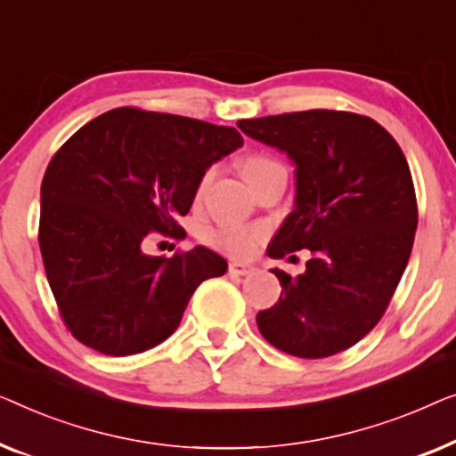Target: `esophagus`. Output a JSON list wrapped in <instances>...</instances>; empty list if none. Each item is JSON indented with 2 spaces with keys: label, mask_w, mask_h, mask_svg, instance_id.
I'll return each instance as SVG.
<instances>
[{
  "label": "esophagus",
  "mask_w": 456,
  "mask_h": 456,
  "mask_svg": "<svg viewBox=\"0 0 456 456\" xmlns=\"http://www.w3.org/2000/svg\"><path fill=\"white\" fill-rule=\"evenodd\" d=\"M254 271L252 265H246V262H240V260H231L229 262V273L231 274H240V277H243V274H249Z\"/></svg>",
  "instance_id": "1"
}]
</instances>
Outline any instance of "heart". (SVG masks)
<instances>
[{"instance_id":"obj_1","label":"heart","mask_w":456,"mask_h":456,"mask_svg":"<svg viewBox=\"0 0 456 456\" xmlns=\"http://www.w3.org/2000/svg\"><path fill=\"white\" fill-rule=\"evenodd\" d=\"M279 165L273 161L271 157L265 155H252L243 159L241 163V173L246 182H252L254 177H258L260 173H265L271 167ZM262 237H265V227H246V225H225L215 229L213 233L208 235V241L213 243L215 248L223 249V252L233 254V256H252L256 248L260 246Z\"/></svg>"}]
</instances>
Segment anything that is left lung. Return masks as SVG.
I'll return each mask as SVG.
<instances>
[{"label":"left lung","mask_w":456,"mask_h":456,"mask_svg":"<svg viewBox=\"0 0 456 456\" xmlns=\"http://www.w3.org/2000/svg\"><path fill=\"white\" fill-rule=\"evenodd\" d=\"M237 126L295 165L293 210L266 254H312L295 279L273 271L283 291L256 316L262 337L305 359L349 349L387 312L411 256L418 202L401 146L374 119L329 109Z\"/></svg>","instance_id":"obj_1"}]
</instances>
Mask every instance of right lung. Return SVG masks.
Returning a JSON list of instances; mask_svg holds the SVG:
<instances>
[{
    "label": "right lung",
    "instance_id": "right-lung-1",
    "mask_svg": "<svg viewBox=\"0 0 456 456\" xmlns=\"http://www.w3.org/2000/svg\"><path fill=\"white\" fill-rule=\"evenodd\" d=\"M243 144L235 127L119 107L82 126L41 183L45 273L63 322L99 354H142L171 337L198 285L227 260L196 246L165 258L151 233L183 240L204 173Z\"/></svg>",
    "mask_w": 456,
    "mask_h": 456
}]
</instances>
